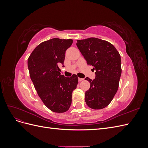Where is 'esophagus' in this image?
I'll use <instances>...</instances> for the list:
<instances>
[{
	"instance_id": "34e87169",
	"label": "esophagus",
	"mask_w": 148,
	"mask_h": 148,
	"mask_svg": "<svg viewBox=\"0 0 148 148\" xmlns=\"http://www.w3.org/2000/svg\"><path fill=\"white\" fill-rule=\"evenodd\" d=\"M84 79L83 78H78V81L79 82H82V81H83Z\"/></svg>"
}]
</instances>
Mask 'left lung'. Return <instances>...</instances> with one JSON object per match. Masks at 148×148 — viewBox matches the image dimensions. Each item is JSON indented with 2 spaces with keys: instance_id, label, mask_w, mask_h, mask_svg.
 <instances>
[{
  "instance_id": "left-lung-1",
  "label": "left lung",
  "mask_w": 148,
  "mask_h": 148,
  "mask_svg": "<svg viewBox=\"0 0 148 148\" xmlns=\"http://www.w3.org/2000/svg\"><path fill=\"white\" fill-rule=\"evenodd\" d=\"M77 46L96 71L95 79L85 78L90 83V88L85 92V102L92 109L104 108L118 90L122 74L120 55L112 44L96 38L78 40Z\"/></svg>"
}]
</instances>
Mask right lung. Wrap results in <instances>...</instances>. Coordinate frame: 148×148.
Here are the masks:
<instances>
[{
    "instance_id": "right-lung-1",
    "label": "right lung",
    "mask_w": 148,
    "mask_h": 148,
    "mask_svg": "<svg viewBox=\"0 0 148 148\" xmlns=\"http://www.w3.org/2000/svg\"><path fill=\"white\" fill-rule=\"evenodd\" d=\"M72 43L70 39H49L36 47L28 60L30 78L38 96L48 109L57 113L69 109L78 82L76 75L65 77L59 71V65L65 66V52Z\"/></svg>"
}]
</instances>
